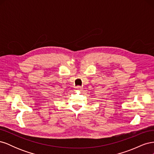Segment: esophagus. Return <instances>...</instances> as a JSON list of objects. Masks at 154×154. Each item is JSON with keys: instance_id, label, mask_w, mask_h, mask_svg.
I'll list each match as a JSON object with an SVG mask.
<instances>
[{"instance_id": "1", "label": "esophagus", "mask_w": 154, "mask_h": 154, "mask_svg": "<svg viewBox=\"0 0 154 154\" xmlns=\"http://www.w3.org/2000/svg\"><path fill=\"white\" fill-rule=\"evenodd\" d=\"M76 90H78V91H82V87L81 86H77L76 87Z\"/></svg>"}]
</instances>
